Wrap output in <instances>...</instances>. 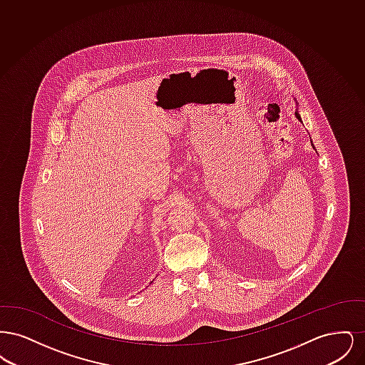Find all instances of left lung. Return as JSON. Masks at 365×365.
<instances>
[{
  "label": "left lung",
  "instance_id": "8db88e82",
  "mask_svg": "<svg viewBox=\"0 0 365 365\" xmlns=\"http://www.w3.org/2000/svg\"><path fill=\"white\" fill-rule=\"evenodd\" d=\"M295 116H297V119H298V120H299V122H301V116H299V115H298V112H295Z\"/></svg>",
  "mask_w": 365,
  "mask_h": 365
}]
</instances>
